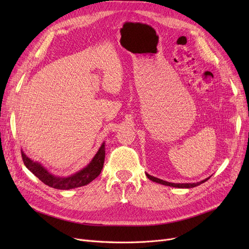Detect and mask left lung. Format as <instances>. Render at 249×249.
Returning <instances> with one entry per match:
<instances>
[{
  "label": "left lung",
  "instance_id": "1",
  "mask_svg": "<svg viewBox=\"0 0 249 249\" xmlns=\"http://www.w3.org/2000/svg\"><path fill=\"white\" fill-rule=\"evenodd\" d=\"M146 177L151 179L152 181H155V182H159V184H161V185H165V186H169V187H175V188H186V189H190V188H194V187H197L201 184H203V182H205L208 178L204 179V180H201L199 182H193V184H174V182H168V181H165V180H162V179H160L158 178H154V177H151L149 176L148 174H146Z\"/></svg>",
  "mask_w": 249,
  "mask_h": 249
}]
</instances>
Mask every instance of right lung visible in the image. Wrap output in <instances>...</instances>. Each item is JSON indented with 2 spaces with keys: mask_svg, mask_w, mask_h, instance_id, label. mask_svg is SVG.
Wrapping results in <instances>:
<instances>
[{
  "mask_svg": "<svg viewBox=\"0 0 249 249\" xmlns=\"http://www.w3.org/2000/svg\"><path fill=\"white\" fill-rule=\"evenodd\" d=\"M22 160L26 167L42 182H44L45 185L57 190H70L88 185L89 182L94 180L101 174L105 160V144L103 143L95 158L89 162V164H88V166L69 178H58L52 176L43 166L28 159L24 152H22Z\"/></svg>",
  "mask_w": 249,
  "mask_h": 249,
  "instance_id": "obj_1",
  "label": "right lung"
}]
</instances>
